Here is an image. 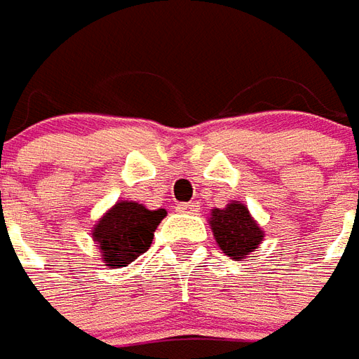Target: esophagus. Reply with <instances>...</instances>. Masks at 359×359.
Returning <instances> with one entry per match:
<instances>
[{
    "mask_svg": "<svg viewBox=\"0 0 359 359\" xmlns=\"http://www.w3.org/2000/svg\"><path fill=\"white\" fill-rule=\"evenodd\" d=\"M177 211H182V213H197V211H199V205H197V203H191V201H189V203H180V205H177Z\"/></svg>",
    "mask_w": 359,
    "mask_h": 359,
    "instance_id": "esophagus-1",
    "label": "esophagus"
}]
</instances>
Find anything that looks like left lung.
<instances>
[{"label": "left lung", "mask_w": 359, "mask_h": 359, "mask_svg": "<svg viewBox=\"0 0 359 359\" xmlns=\"http://www.w3.org/2000/svg\"><path fill=\"white\" fill-rule=\"evenodd\" d=\"M211 229L221 251L227 252L231 259L251 255L263 241V231L255 223L249 209L239 201H233L225 209H213Z\"/></svg>", "instance_id": "1"}]
</instances>
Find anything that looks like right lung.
<instances>
[{
    "label": "right lung",
    "mask_w": 359,
    "mask_h": 359,
    "mask_svg": "<svg viewBox=\"0 0 359 359\" xmlns=\"http://www.w3.org/2000/svg\"><path fill=\"white\" fill-rule=\"evenodd\" d=\"M165 209H146L134 201H120L96 223L93 237L108 266H126L148 251L154 231Z\"/></svg>",
    "instance_id": "1"
}]
</instances>
